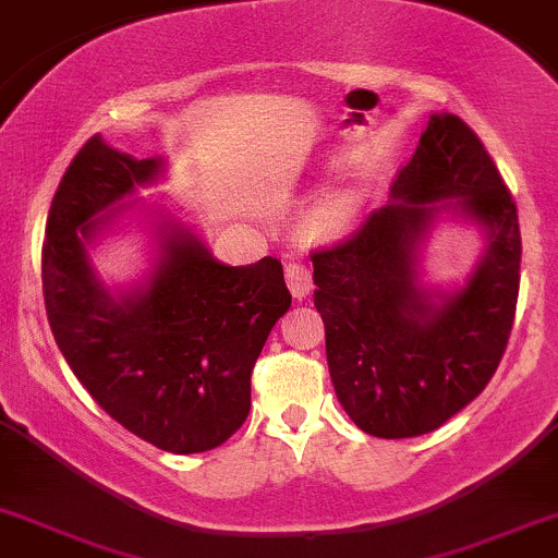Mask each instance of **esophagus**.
I'll use <instances>...</instances> for the list:
<instances>
[{"label":"esophagus","mask_w":558,"mask_h":558,"mask_svg":"<svg viewBox=\"0 0 558 558\" xmlns=\"http://www.w3.org/2000/svg\"><path fill=\"white\" fill-rule=\"evenodd\" d=\"M283 272H286L288 291L293 293V299H304L306 293L312 291V272L306 265H301V262H288Z\"/></svg>","instance_id":"obj_1"}]
</instances>
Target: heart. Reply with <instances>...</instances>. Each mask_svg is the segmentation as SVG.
<instances>
[{"label": "heart", "mask_w": 558, "mask_h": 558, "mask_svg": "<svg viewBox=\"0 0 558 558\" xmlns=\"http://www.w3.org/2000/svg\"><path fill=\"white\" fill-rule=\"evenodd\" d=\"M356 215H360V196L354 191H330L312 204L304 228L312 239H336L354 226Z\"/></svg>", "instance_id": "b5f03b06"}]
</instances>
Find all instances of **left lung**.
Wrapping results in <instances>:
<instances>
[{
    "label": "left lung",
    "mask_w": 558,
    "mask_h": 558,
    "mask_svg": "<svg viewBox=\"0 0 558 558\" xmlns=\"http://www.w3.org/2000/svg\"><path fill=\"white\" fill-rule=\"evenodd\" d=\"M390 196L354 235L312 252L315 306L345 414L375 438H414L462 412L496 373L514 325L522 239L501 172L457 114H430ZM440 211L475 219L489 239L453 294L416 280L418 243Z\"/></svg>",
    "instance_id": "left-lung-1"
}]
</instances>
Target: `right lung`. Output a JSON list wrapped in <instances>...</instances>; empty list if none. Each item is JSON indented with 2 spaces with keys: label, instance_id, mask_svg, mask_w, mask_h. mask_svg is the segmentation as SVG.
Segmentation results:
<instances>
[{
  "label": "right lung",
  "instance_id": "obj_1",
  "mask_svg": "<svg viewBox=\"0 0 558 558\" xmlns=\"http://www.w3.org/2000/svg\"><path fill=\"white\" fill-rule=\"evenodd\" d=\"M162 165L101 136L81 146L47 217L44 304L73 375L114 422L162 451L198 453L246 422L254 362L291 293L275 257L220 265L175 220L157 226L149 278L128 293L107 291L86 243L123 209L112 213L120 198L157 181Z\"/></svg>",
  "mask_w": 558,
  "mask_h": 558
}]
</instances>
